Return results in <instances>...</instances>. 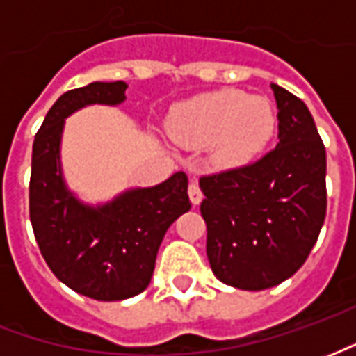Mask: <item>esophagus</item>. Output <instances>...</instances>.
<instances>
[{
  "label": "esophagus",
  "mask_w": 356,
  "mask_h": 356,
  "mask_svg": "<svg viewBox=\"0 0 356 356\" xmlns=\"http://www.w3.org/2000/svg\"><path fill=\"white\" fill-rule=\"evenodd\" d=\"M188 198L194 206H198L202 202V188L196 181H191V185H188Z\"/></svg>",
  "instance_id": "1"
}]
</instances>
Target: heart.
<instances>
[{"label":"heart","instance_id":"b5f03b06","mask_svg":"<svg viewBox=\"0 0 356 356\" xmlns=\"http://www.w3.org/2000/svg\"><path fill=\"white\" fill-rule=\"evenodd\" d=\"M276 129L273 102L240 89L202 93L175 106L173 137L191 148L211 147L221 165H238L267 147Z\"/></svg>","mask_w":356,"mask_h":356}]
</instances>
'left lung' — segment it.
<instances>
[{
  "label": "left lung",
  "mask_w": 356,
  "mask_h": 356,
  "mask_svg": "<svg viewBox=\"0 0 356 356\" xmlns=\"http://www.w3.org/2000/svg\"><path fill=\"white\" fill-rule=\"evenodd\" d=\"M278 145L257 162L200 177L206 254L238 290H267L298 273L326 217V150L305 102L270 83Z\"/></svg>",
  "instance_id": "obj_1"
}]
</instances>
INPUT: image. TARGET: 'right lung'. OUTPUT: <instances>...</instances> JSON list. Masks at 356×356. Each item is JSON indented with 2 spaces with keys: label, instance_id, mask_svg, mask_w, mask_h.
<instances>
[{
  "label": "right lung",
  "instance_id": "1",
  "mask_svg": "<svg viewBox=\"0 0 356 356\" xmlns=\"http://www.w3.org/2000/svg\"><path fill=\"white\" fill-rule=\"evenodd\" d=\"M125 81H93L60 95L35 133L30 175V221L43 259L68 288L97 301H122L147 288L170 225L191 209L183 171L148 188L125 191L89 206L63 177L65 118L89 104L125 101Z\"/></svg>",
  "mask_w": 356,
  "mask_h": 356
}]
</instances>
